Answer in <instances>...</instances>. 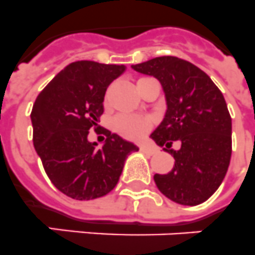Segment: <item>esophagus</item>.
Returning a JSON list of instances; mask_svg holds the SVG:
<instances>
[{
	"label": "esophagus",
	"mask_w": 255,
	"mask_h": 255,
	"mask_svg": "<svg viewBox=\"0 0 255 255\" xmlns=\"http://www.w3.org/2000/svg\"><path fill=\"white\" fill-rule=\"evenodd\" d=\"M140 150L144 151V153H146V154H150V155H153V154L157 153V149L153 146H149V145H141Z\"/></svg>",
	"instance_id": "1"
}]
</instances>
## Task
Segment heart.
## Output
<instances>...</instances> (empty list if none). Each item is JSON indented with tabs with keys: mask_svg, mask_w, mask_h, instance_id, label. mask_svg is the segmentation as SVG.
<instances>
[{
	"mask_svg": "<svg viewBox=\"0 0 255 255\" xmlns=\"http://www.w3.org/2000/svg\"><path fill=\"white\" fill-rule=\"evenodd\" d=\"M140 80H145V79H140ZM108 97L109 95H106L105 101H108ZM151 124H153V121L150 118L121 117L115 121V129L128 138H138L142 137L150 129Z\"/></svg>",
	"mask_w": 255,
	"mask_h": 255,
	"instance_id": "obj_1",
	"label": "heart"
}]
</instances>
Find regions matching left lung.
<instances>
[{
  "mask_svg": "<svg viewBox=\"0 0 255 255\" xmlns=\"http://www.w3.org/2000/svg\"><path fill=\"white\" fill-rule=\"evenodd\" d=\"M158 79L166 113L150 138L174 155L168 174L154 175L160 193L185 206L209 200L220 187L232 154V119L219 88L201 68L177 57H157L132 66ZM179 140L177 151L170 149Z\"/></svg>",
  "mask_w": 255,
  "mask_h": 255,
  "instance_id": "obj_1",
  "label": "left lung"
}]
</instances>
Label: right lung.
I'll list each match as a JSON object with an SVG mask.
<instances>
[{"label":"right lung","mask_w":255,"mask_h":255,"mask_svg":"<svg viewBox=\"0 0 255 255\" xmlns=\"http://www.w3.org/2000/svg\"><path fill=\"white\" fill-rule=\"evenodd\" d=\"M123 65L78 61L66 66L36 98L31 113L33 145L54 187L74 200L106 196L119 181L124 162L138 147L105 131L101 147L88 140L97 133L109 85Z\"/></svg>","instance_id":"1"}]
</instances>
